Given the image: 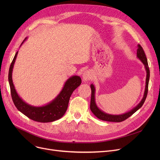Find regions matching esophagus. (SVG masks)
<instances>
[{
	"label": "esophagus",
	"instance_id": "esophagus-1",
	"mask_svg": "<svg viewBox=\"0 0 160 160\" xmlns=\"http://www.w3.org/2000/svg\"><path fill=\"white\" fill-rule=\"evenodd\" d=\"M93 78V74L90 70H87L83 72L82 74V79L83 82H88Z\"/></svg>",
	"mask_w": 160,
	"mask_h": 160
}]
</instances>
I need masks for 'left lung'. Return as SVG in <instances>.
<instances>
[{"instance_id":"obj_1","label":"left lung","mask_w":160,"mask_h":160,"mask_svg":"<svg viewBox=\"0 0 160 160\" xmlns=\"http://www.w3.org/2000/svg\"><path fill=\"white\" fill-rule=\"evenodd\" d=\"M138 50H137V57L141 61V62L143 63L145 65V68L147 72V78H146V85H145V89L143 97H142L141 102L135 107L133 108L132 110L130 111L123 113L121 115H112V114H108L105 113L104 112L102 111L100 109H99L96 104L95 102V88L93 84H91L90 87L91 89V103H90V109L93 113L98 119L105 121H109V122H122L128 117H130L131 115H132L136 112H137L140 108L144 104L145 99L147 96L148 93V82L150 78V70L149 67L147 62V59L146 57V55L145 54V52L143 49L141 47L140 45H138Z\"/></svg>"}]
</instances>
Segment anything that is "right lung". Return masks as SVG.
Returning a JSON list of instances; mask_svg holds the SVG:
<instances>
[{
  "mask_svg": "<svg viewBox=\"0 0 160 160\" xmlns=\"http://www.w3.org/2000/svg\"><path fill=\"white\" fill-rule=\"evenodd\" d=\"M27 39V38L24 39L21 46ZM18 54V51L16 52L13 59L8 73V81L10 86L11 95L15 106L19 112L28 117L29 119L37 122H50L60 119L67 111L72 92L81 84L82 80L80 77L78 76H72L67 79L60 93L47 104L42 106H32L25 102L19 96L13 83L12 71Z\"/></svg>",
  "mask_w": 160,
  "mask_h": 160,
  "instance_id": "add662e5",
  "label": "right lung"
}]
</instances>
